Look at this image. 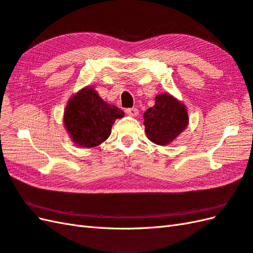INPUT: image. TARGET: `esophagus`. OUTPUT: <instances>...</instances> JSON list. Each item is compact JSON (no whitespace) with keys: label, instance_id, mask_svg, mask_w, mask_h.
<instances>
[{"label":"esophagus","instance_id":"esophagus-1","mask_svg":"<svg viewBox=\"0 0 253 253\" xmlns=\"http://www.w3.org/2000/svg\"><path fill=\"white\" fill-rule=\"evenodd\" d=\"M125 112H126L128 115H130V116H137L138 113H139V111H138V109H136V108H129V109H126V110H125Z\"/></svg>","mask_w":253,"mask_h":253}]
</instances>
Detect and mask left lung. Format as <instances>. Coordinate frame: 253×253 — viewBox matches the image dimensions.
Here are the masks:
<instances>
[{"instance_id":"1","label":"left lung","mask_w":253,"mask_h":253,"mask_svg":"<svg viewBox=\"0 0 253 253\" xmlns=\"http://www.w3.org/2000/svg\"><path fill=\"white\" fill-rule=\"evenodd\" d=\"M143 119L146 136L160 145L171 142L189 122L184 105L168 93L156 96L155 104L145 111Z\"/></svg>"}]
</instances>
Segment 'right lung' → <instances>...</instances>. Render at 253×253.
<instances>
[{
	"label": "right lung",
	"instance_id": "1",
	"mask_svg": "<svg viewBox=\"0 0 253 253\" xmlns=\"http://www.w3.org/2000/svg\"><path fill=\"white\" fill-rule=\"evenodd\" d=\"M123 116L121 109L104 102L92 88H85L70 99L63 121L76 144L92 148L109 138L115 120Z\"/></svg>",
	"mask_w": 253,
	"mask_h": 253
}]
</instances>
